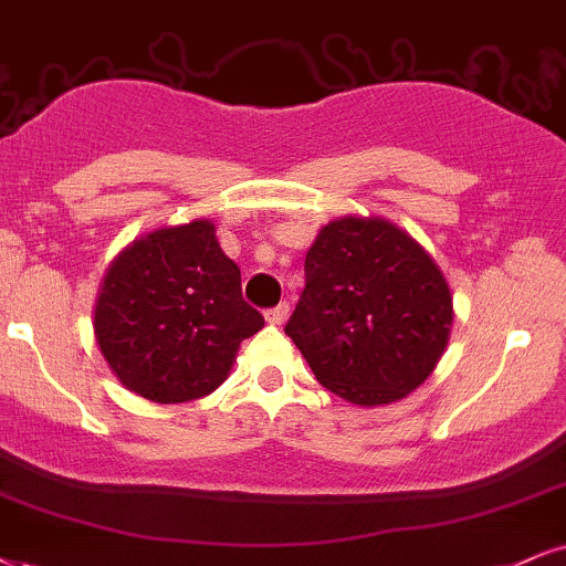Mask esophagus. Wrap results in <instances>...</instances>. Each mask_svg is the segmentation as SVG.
I'll use <instances>...</instances> for the list:
<instances>
[{"label": "esophagus", "instance_id": "obj_1", "mask_svg": "<svg viewBox=\"0 0 566 566\" xmlns=\"http://www.w3.org/2000/svg\"><path fill=\"white\" fill-rule=\"evenodd\" d=\"M289 317V304H277V306H272V310H268L264 312V319H268L270 325H281L283 319Z\"/></svg>", "mask_w": 566, "mask_h": 566}]
</instances>
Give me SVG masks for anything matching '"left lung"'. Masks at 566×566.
I'll use <instances>...</instances> for the list:
<instances>
[{
    "instance_id": "1",
    "label": "left lung",
    "mask_w": 566,
    "mask_h": 566,
    "mask_svg": "<svg viewBox=\"0 0 566 566\" xmlns=\"http://www.w3.org/2000/svg\"><path fill=\"white\" fill-rule=\"evenodd\" d=\"M285 333L319 386L357 407L417 390L441 361L453 296L441 268L386 218L331 220L306 251Z\"/></svg>"
}]
</instances>
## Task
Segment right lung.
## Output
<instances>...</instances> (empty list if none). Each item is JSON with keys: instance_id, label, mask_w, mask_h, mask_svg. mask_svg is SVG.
I'll use <instances>...</instances> for the list:
<instances>
[{"instance_id": "right-lung-1", "label": "right lung", "mask_w": 566, "mask_h": 566, "mask_svg": "<svg viewBox=\"0 0 566 566\" xmlns=\"http://www.w3.org/2000/svg\"><path fill=\"white\" fill-rule=\"evenodd\" d=\"M264 319L241 298V270L212 220L165 226L115 256L94 306L102 357L125 388L157 403L212 394Z\"/></svg>"}]
</instances>
